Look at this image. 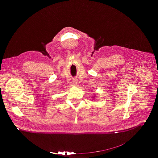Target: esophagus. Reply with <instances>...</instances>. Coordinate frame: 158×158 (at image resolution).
I'll return each mask as SVG.
<instances>
[{"label":"esophagus","instance_id":"34e87169","mask_svg":"<svg viewBox=\"0 0 158 158\" xmlns=\"http://www.w3.org/2000/svg\"><path fill=\"white\" fill-rule=\"evenodd\" d=\"M73 84L74 85H75V86L78 84V80H77V79H73Z\"/></svg>","mask_w":158,"mask_h":158}]
</instances>
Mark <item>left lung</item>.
<instances>
[{"label": "left lung", "instance_id": "8db88e82", "mask_svg": "<svg viewBox=\"0 0 158 158\" xmlns=\"http://www.w3.org/2000/svg\"><path fill=\"white\" fill-rule=\"evenodd\" d=\"M92 98H94V97H92Z\"/></svg>", "mask_w": 158, "mask_h": 158}]
</instances>
